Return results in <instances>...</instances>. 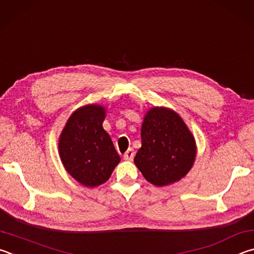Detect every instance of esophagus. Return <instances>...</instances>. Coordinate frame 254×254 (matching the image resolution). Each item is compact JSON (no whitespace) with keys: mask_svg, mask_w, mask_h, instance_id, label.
<instances>
[{"mask_svg":"<svg viewBox=\"0 0 254 254\" xmlns=\"http://www.w3.org/2000/svg\"><path fill=\"white\" fill-rule=\"evenodd\" d=\"M135 156V150L132 148H129L126 153L124 154V159L125 161H132Z\"/></svg>","mask_w":254,"mask_h":254,"instance_id":"obj_1","label":"esophagus"}]
</instances>
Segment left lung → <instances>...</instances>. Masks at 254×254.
<instances>
[{"label":"left lung","instance_id":"obj_1","mask_svg":"<svg viewBox=\"0 0 254 254\" xmlns=\"http://www.w3.org/2000/svg\"><path fill=\"white\" fill-rule=\"evenodd\" d=\"M141 147L134 158L141 174L155 186L179 182L192 168L196 144L181 116L165 107H153L141 125Z\"/></svg>","mask_w":254,"mask_h":254}]
</instances>
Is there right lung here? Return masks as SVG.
<instances>
[{"label": "right lung", "instance_id": "right-lung-1", "mask_svg": "<svg viewBox=\"0 0 254 254\" xmlns=\"http://www.w3.org/2000/svg\"><path fill=\"white\" fill-rule=\"evenodd\" d=\"M105 107L87 105L70 116L59 137V155L66 172L87 188L109 180L120 162L110 136L102 127Z\"/></svg>", "mask_w": 254, "mask_h": 254}]
</instances>
